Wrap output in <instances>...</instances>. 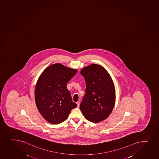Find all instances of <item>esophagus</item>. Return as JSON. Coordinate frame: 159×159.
<instances>
[{
    "mask_svg": "<svg viewBox=\"0 0 159 159\" xmlns=\"http://www.w3.org/2000/svg\"><path fill=\"white\" fill-rule=\"evenodd\" d=\"M76 104H77V107H79V106H80V102H76Z\"/></svg>",
    "mask_w": 159,
    "mask_h": 159,
    "instance_id": "obj_1",
    "label": "esophagus"
}]
</instances>
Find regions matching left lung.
<instances>
[{
    "label": "left lung",
    "instance_id": "obj_1",
    "mask_svg": "<svg viewBox=\"0 0 159 159\" xmlns=\"http://www.w3.org/2000/svg\"><path fill=\"white\" fill-rule=\"evenodd\" d=\"M86 88L80 108L86 119L98 123L108 117L115 103V89L104 67L93 64L82 69Z\"/></svg>",
    "mask_w": 159,
    "mask_h": 159
}]
</instances>
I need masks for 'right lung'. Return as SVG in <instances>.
I'll return each instance as SVG.
<instances>
[{
	"mask_svg": "<svg viewBox=\"0 0 159 159\" xmlns=\"http://www.w3.org/2000/svg\"><path fill=\"white\" fill-rule=\"evenodd\" d=\"M77 71L57 63L47 67L39 78L35 103L42 117L51 124L63 122L70 111L77 107L67 89V83Z\"/></svg>",
	"mask_w": 159,
	"mask_h": 159,
	"instance_id": "obj_1",
	"label": "right lung"
}]
</instances>
